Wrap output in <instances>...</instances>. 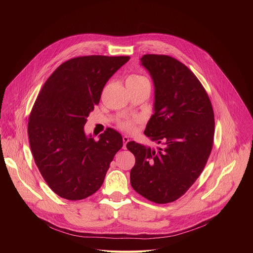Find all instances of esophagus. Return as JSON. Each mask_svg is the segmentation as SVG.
<instances>
[{"mask_svg":"<svg viewBox=\"0 0 253 253\" xmlns=\"http://www.w3.org/2000/svg\"><path fill=\"white\" fill-rule=\"evenodd\" d=\"M129 141V138L127 137V136H123V142H124V149H126V144H127V142Z\"/></svg>","mask_w":253,"mask_h":253,"instance_id":"esophagus-1","label":"esophagus"}]
</instances>
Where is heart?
Segmentation results:
<instances>
[{"label": "heart", "instance_id": "heart-1", "mask_svg": "<svg viewBox=\"0 0 253 253\" xmlns=\"http://www.w3.org/2000/svg\"><path fill=\"white\" fill-rule=\"evenodd\" d=\"M126 82H129V83H142V82H149L145 77L143 76H140V75H136V74H133V75H130ZM139 120L138 119H134V120H123V121H120L119 122V126L120 128H122L123 130L125 131H132L134 129V123L135 122H138Z\"/></svg>", "mask_w": 253, "mask_h": 253}]
</instances>
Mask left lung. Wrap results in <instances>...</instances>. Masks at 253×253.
<instances>
[{
	"mask_svg": "<svg viewBox=\"0 0 253 253\" xmlns=\"http://www.w3.org/2000/svg\"><path fill=\"white\" fill-rule=\"evenodd\" d=\"M140 60L155 86L154 114L144 134L162 146L155 150L134 141L126 144L135 157L130 184L151 202L172 203L206 167L213 145V109L201 82L177 59L145 54Z\"/></svg>",
	"mask_w": 253,
	"mask_h": 253,
	"instance_id": "1",
	"label": "left lung"
}]
</instances>
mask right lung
<instances>
[{"label":"right lung","mask_w":253,"mask_h":253,"mask_svg":"<svg viewBox=\"0 0 253 253\" xmlns=\"http://www.w3.org/2000/svg\"><path fill=\"white\" fill-rule=\"evenodd\" d=\"M128 60L105 55L69 59L49 76L37 97L28 122L32 155L42 178L63 199L94 194L123 147L115 129L108 127L94 140L84 126L109 79Z\"/></svg>","instance_id":"right-lung-1"}]
</instances>
